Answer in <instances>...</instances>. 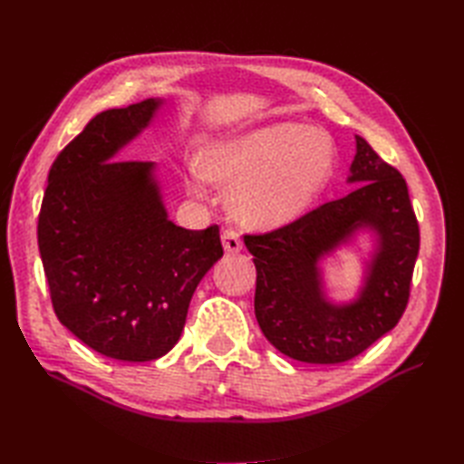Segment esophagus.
Listing matches in <instances>:
<instances>
[{"label":"esophagus","mask_w":464,"mask_h":464,"mask_svg":"<svg viewBox=\"0 0 464 464\" xmlns=\"http://www.w3.org/2000/svg\"><path fill=\"white\" fill-rule=\"evenodd\" d=\"M221 241H223V249L227 253H239L243 249V243L239 239V233L231 229V227H227L221 233Z\"/></svg>","instance_id":"1"}]
</instances>
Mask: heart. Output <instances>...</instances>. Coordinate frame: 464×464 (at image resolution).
<instances>
[{
	"label": "heart",
	"mask_w": 464,
	"mask_h": 464,
	"mask_svg": "<svg viewBox=\"0 0 464 464\" xmlns=\"http://www.w3.org/2000/svg\"><path fill=\"white\" fill-rule=\"evenodd\" d=\"M334 150L327 133L303 123H271L205 147L187 187L205 193V179L233 185L229 209L253 227L297 219L327 185Z\"/></svg>",
	"instance_id": "heart-1"
}]
</instances>
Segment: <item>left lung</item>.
<instances>
[{
	"label": "left lung",
	"instance_id": "left-lung-1",
	"mask_svg": "<svg viewBox=\"0 0 464 464\" xmlns=\"http://www.w3.org/2000/svg\"><path fill=\"white\" fill-rule=\"evenodd\" d=\"M354 140L351 193L281 229L245 235L257 269L255 317L273 347L295 361L357 357L395 327L409 303L420 237L407 183L362 137ZM361 228L375 233L365 283L357 300L334 305L324 295L318 261Z\"/></svg>",
	"mask_w": 464,
	"mask_h": 464
}]
</instances>
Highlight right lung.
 Listing matches in <instances>:
<instances>
[{"label": "right lung", "mask_w": 464, "mask_h": 464, "mask_svg": "<svg viewBox=\"0 0 464 464\" xmlns=\"http://www.w3.org/2000/svg\"><path fill=\"white\" fill-rule=\"evenodd\" d=\"M161 103L95 115L57 155L39 211V255L57 319L117 361L169 353L197 285L223 257L219 227L191 231L169 221L153 161H115Z\"/></svg>", "instance_id": "1"}]
</instances>
